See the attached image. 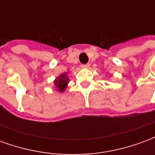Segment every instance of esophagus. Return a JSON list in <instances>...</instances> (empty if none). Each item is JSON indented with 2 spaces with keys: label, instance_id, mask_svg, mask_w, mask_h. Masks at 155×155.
I'll list each match as a JSON object with an SVG mask.
<instances>
[{
  "label": "esophagus",
  "instance_id": "esophagus-1",
  "mask_svg": "<svg viewBox=\"0 0 155 155\" xmlns=\"http://www.w3.org/2000/svg\"><path fill=\"white\" fill-rule=\"evenodd\" d=\"M81 67L83 68V69H88V68L90 67V64H82V65H81Z\"/></svg>",
  "mask_w": 155,
  "mask_h": 155
}]
</instances>
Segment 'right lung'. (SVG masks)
Segmentation results:
<instances>
[{"mask_svg":"<svg viewBox=\"0 0 155 155\" xmlns=\"http://www.w3.org/2000/svg\"><path fill=\"white\" fill-rule=\"evenodd\" d=\"M69 82L70 81L67 73H62L55 78V80L54 81V85L56 88V91L62 93L66 90Z\"/></svg>","mask_w":155,"mask_h":155,"instance_id":"1","label":"right lung"}]
</instances>
